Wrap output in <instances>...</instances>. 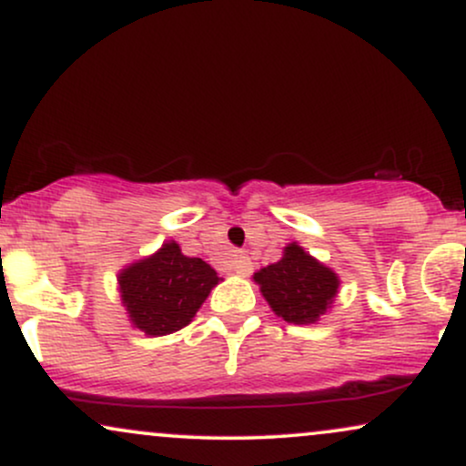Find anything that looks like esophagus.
<instances>
[{"label":"esophagus","mask_w":466,"mask_h":466,"mask_svg":"<svg viewBox=\"0 0 466 466\" xmlns=\"http://www.w3.org/2000/svg\"><path fill=\"white\" fill-rule=\"evenodd\" d=\"M229 269L237 276H248L251 271V260L245 254H234L232 260H229Z\"/></svg>","instance_id":"34e87169"}]
</instances>
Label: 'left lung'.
Returning a JSON list of instances; mask_svg holds the SVG:
<instances>
[{"label":"left lung","mask_w":466,"mask_h":466,"mask_svg":"<svg viewBox=\"0 0 466 466\" xmlns=\"http://www.w3.org/2000/svg\"><path fill=\"white\" fill-rule=\"evenodd\" d=\"M254 282L278 318L289 324H318L333 307L341 280L293 240L278 263L256 271Z\"/></svg>","instance_id":"8db88e82"}]
</instances>
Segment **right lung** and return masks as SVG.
Returning <instances> with one entry per match:
<instances>
[{"label": "right lung", "mask_w": 466, "mask_h": 466, "mask_svg": "<svg viewBox=\"0 0 466 466\" xmlns=\"http://www.w3.org/2000/svg\"><path fill=\"white\" fill-rule=\"evenodd\" d=\"M221 280L206 260L166 240L155 254L117 271V291L133 329L162 337L188 326Z\"/></svg>", "instance_id": "obj_1"}]
</instances>
